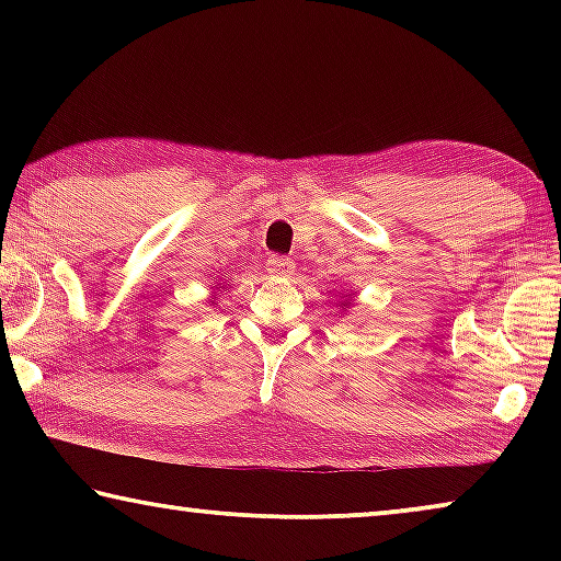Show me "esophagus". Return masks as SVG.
<instances>
[{
	"label": "esophagus",
	"instance_id": "obj_1",
	"mask_svg": "<svg viewBox=\"0 0 561 561\" xmlns=\"http://www.w3.org/2000/svg\"><path fill=\"white\" fill-rule=\"evenodd\" d=\"M267 272L272 277H291L294 274V262L287 257H279V254H272L267 260Z\"/></svg>",
	"mask_w": 561,
	"mask_h": 561
}]
</instances>
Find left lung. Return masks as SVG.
<instances>
[{
  "label": "left lung",
  "mask_w": 561,
  "mask_h": 561,
  "mask_svg": "<svg viewBox=\"0 0 561 561\" xmlns=\"http://www.w3.org/2000/svg\"><path fill=\"white\" fill-rule=\"evenodd\" d=\"M348 307H354V304H351V297H348V294H346V299L341 301V309H348Z\"/></svg>",
  "instance_id": "left-lung-1"
}]
</instances>
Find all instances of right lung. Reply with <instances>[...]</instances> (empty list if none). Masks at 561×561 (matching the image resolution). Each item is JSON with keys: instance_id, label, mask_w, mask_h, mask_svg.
Listing matches in <instances>:
<instances>
[{"instance_id": "obj_1", "label": "right lung", "mask_w": 561, "mask_h": 561, "mask_svg": "<svg viewBox=\"0 0 561 561\" xmlns=\"http://www.w3.org/2000/svg\"><path fill=\"white\" fill-rule=\"evenodd\" d=\"M215 291H213V299H210V304H215L217 301V291L220 289H225V282H215V287H213Z\"/></svg>"}]
</instances>
